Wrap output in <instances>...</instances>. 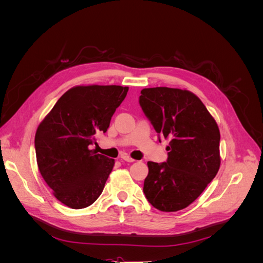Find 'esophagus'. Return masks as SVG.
I'll return each mask as SVG.
<instances>
[{
	"instance_id": "1",
	"label": "esophagus",
	"mask_w": 263,
	"mask_h": 263,
	"mask_svg": "<svg viewBox=\"0 0 263 263\" xmlns=\"http://www.w3.org/2000/svg\"><path fill=\"white\" fill-rule=\"evenodd\" d=\"M121 158H122V160L127 161V162H134L135 161V159L130 158L128 155H123Z\"/></svg>"
}]
</instances>
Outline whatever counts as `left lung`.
<instances>
[{
  "label": "left lung",
  "instance_id": "obj_1",
  "mask_svg": "<svg viewBox=\"0 0 263 263\" xmlns=\"http://www.w3.org/2000/svg\"><path fill=\"white\" fill-rule=\"evenodd\" d=\"M139 104L156 132L170 138L168 160L147 163L144 193L159 211L185 209L219 170L217 123L202 101L187 90L149 87L141 90Z\"/></svg>",
  "mask_w": 263,
  "mask_h": 263
}]
</instances>
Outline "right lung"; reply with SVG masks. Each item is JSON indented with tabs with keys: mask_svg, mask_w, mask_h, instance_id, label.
<instances>
[{
	"mask_svg": "<svg viewBox=\"0 0 263 263\" xmlns=\"http://www.w3.org/2000/svg\"><path fill=\"white\" fill-rule=\"evenodd\" d=\"M128 86L78 85L57 101L35 135L39 172L54 197L73 210L84 209L101 195L114 159L90 146L105 133Z\"/></svg>",
	"mask_w": 263,
	"mask_h": 263,
	"instance_id": "add662e5",
	"label": "right lung"
}]
</instances>
